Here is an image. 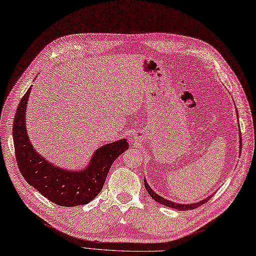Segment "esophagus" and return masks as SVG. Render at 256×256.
Listing matches in <instances>:
<instances>
[{
  "instance_id": "esophagus-1",
  "label": "esophagus",
  "mask_w": 256,
  "mask_h": 256,
  "mask_svg": "<svg viewBox=\"0 0 256 256\" xmlns=\"http://www.w3.org/2000/svg\"><path fill=\"white\" fill-rule=\"evenodd\" d=\"M135 138H136V137H135Z\"/></svg>"
}]
</instances>
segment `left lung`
I'll return each mask as SVG.
<instances>
[{
  "mask_svg": "<svg viewBox=\"0 0 256 256\" xmlns=\"http://www.w3.org/2000/svg\"><path fill=\"white\" fill-rule=\"evenodd\" d=\"M236 114H238V110H236ZM240 148H242V137H240ZM240 150H242V148L240 150ZM144 186H146V188L148 193L150 195V197H152L155 202H159V204H164V206H170V208H173V209L180 210V211L196 209V208H198L200 206L206 204L208 200H210V198L213 196V194H212V195L208 196L206 198H204V200H200V202H198L184 204H177V202H171V200H166V198H164V197H162L160 195H158L157 193H155V192L152 190V188H150V186H148V184L146 182V179H144Z\"/></svg>",
  "mask_w": 256,
  "mask_h": 256,
  "instance_id": "left-lung-1",
  "label": "left lung"
}]
</instances>
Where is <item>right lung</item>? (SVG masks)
<instances>
[{
	"label": "right lung",
	"instance_id": "1",
	"mask_svg": "<svg viewBox=\"0 0 256 256\" xmlns=\"http://www.w3.org/2000/svg\"><path fill=\"white\" fill-rule=\"evenodd\" d=\"M32 86L18 103L12 126L16 158L21 174L28 184L56 204H86L102 190L112 162L128 148V140L120 139L97 148L88 164L78 171L47 162L32 144L26 130V108Z\"/></svg>",
	"mask_w": 256,
	"mask_h": 256
}]
</instances>
